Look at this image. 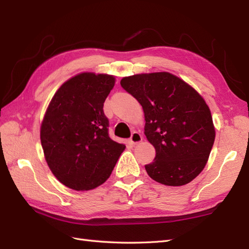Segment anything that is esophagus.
I'll use <instances>...</instances> for the list:
<instances>
[{"label":"esophagus","instance_id":"obj_1","mask_svg":"<svg viewBox=\"0 0 249 249\" xmlns=\"http://www.w3.org/2000/svg\"><path fill=\"white\" fill-rule=\"evenodd\" d=\"M129 141H130L131 144L139 143V142L142 141V136L138 133V131H134V133L131 134V137L129 138Z\"/></svg>","mask_w":249,"mask_h":249}]
</instances>
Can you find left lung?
<instances>
[{
	"instance_id": "obj_1",
	"label": "left lung",
	"mask_w": 249,
	"mask_h": 249,
	"mask_svg": "<svg viewBox=\"0 0 249 249\" xmlns=\"http://www.w3.org/2000/svg\"><path fill=\"white\" fill-rule=\"evenodd\" d=\"M121 86L138 100L144 135L156 156L145 170L154 181L182 186L203 170L215 140L210 108L195 89L170 72L125 77Z\"/></svg>"
}]
</instances>
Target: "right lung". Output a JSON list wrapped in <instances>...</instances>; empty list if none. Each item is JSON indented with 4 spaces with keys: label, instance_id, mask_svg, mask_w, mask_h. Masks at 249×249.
I'll list each match as a JSON object with an SVG mask.
<instances>
[{
    "label": "right lung",
    "instance_id": "add662e5",
    "mask_svg": "<svg viewBox=\"0 0 249 249\" xmlns=\"http://www.w3.org/2000/svg\"><path fill=\"white\" fill-rule=\"evenodd\" d=\"M113 76L82 72L57 89L46 111L40 141L54 177L75 190H89L107 181L125 145L109 137L104 103Z\"/></svg>",
    "mask_w": 249,
    "mask_h": 249
}]
</instances>
